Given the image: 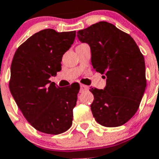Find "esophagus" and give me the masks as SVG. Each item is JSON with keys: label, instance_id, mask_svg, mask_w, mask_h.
<instances>
[{"label": "esophagus", "instance_id": "1", "mask_svg": "<svg viewBox=\"0 0 159 159\" xmlns=\"http://www.w3.org/2000/svg\"><path fill=\"white\" fill-rule=\"evenodd\" d=\"M88 90V87L86 86V85H84V84H80V92H86Z\"/></svg>", "mask_w": 159, "mask_h": 159}]
</instances>
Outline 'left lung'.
<instances>
[{
  "label": "left lung",
  "instance_id": "obj_1",
  "mask_svg": "<svg viewBox=\"0 0 159 159\" xmlns=\"http://www.w3.org/2000/svg\"><path fill=\"white\" fill-rule=\"evenodd\" d=\"M92 52V64L104 74L106 87L91 88L95 121L107 127L122 126L139 109L147 86L145 60L134 39L114 25L100 21L77 32Z\"/></svg>",
  "mask_w": 159,
  "mask_h": 159
}]
</instances>
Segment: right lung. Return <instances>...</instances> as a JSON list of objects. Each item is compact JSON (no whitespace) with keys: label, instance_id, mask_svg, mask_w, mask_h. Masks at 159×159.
<instances>
[{"label":"right lung","instance_id":"1","mask_svg":"<svg viewBox=\"0 0 159 159\" xmlns=\"http://www.w3.org/2000/svg\"><path fill=\"white\" fill-rule=\"evenodd\" d=\"M75 37V31L43 29L24 42L12 59L11 94L27 121L45 134H61L72 124L80 85L59 88L49 78L61 70L63 55Z\"/></svg>","mask_w":159,"mask_h":159}]
</instances>
